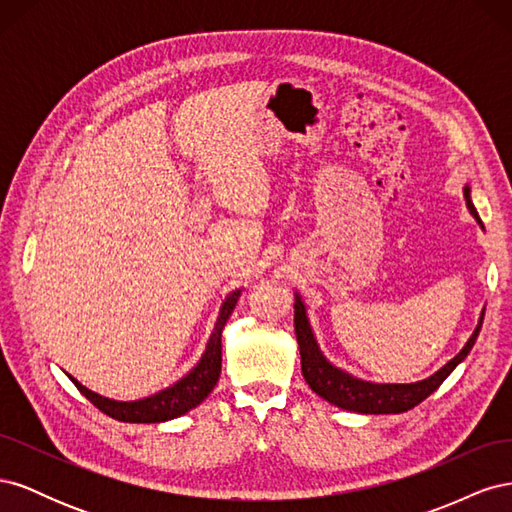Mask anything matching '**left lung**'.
Wrapping results in <instances>:
<instances>
[{
    "label": "left lung",
    "mask_w": 512,
    "mask_h": 512,
    "mask_svg": "<svg viewBox=\"0 0 512 512\" xmlns=\"http://www.w3.org/2000/svg\"><path fill=\"white\" fill-rule=\"evenodd\" d=\"M463 196H466V203L470 213L478 220V224H483L478 218V213L470 200V188L466 185L463 188ZM483 314H480V320L476 324V329L472 337L468 339V344L463 346V350L455 356V359L448 361L440 371L429 376L427 380L421 382H412V384H374V382H365L354 378L346 371L333 367L327 359H324L312 327H309L307 316H305V305L301 297L297 294L294 297V333H297V342H299V352H301V371L303 378L309 384L316 395L322 399H327L329 404L344 408L350 412H361V414H399L412 410L414 406L421 404L423 399H427L438 386L448 378V374L466 359L470 354L476 337L480 333V327H483Z\"/></svg>",
    "instance_id": "8db88e82"
}]
</instances>
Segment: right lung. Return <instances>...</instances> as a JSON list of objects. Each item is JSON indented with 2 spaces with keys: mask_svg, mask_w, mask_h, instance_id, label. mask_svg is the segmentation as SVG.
I'll use <instances>...</instances> for the list:
<instances>
[{
  "mask_svg": "<svg viewBox=\"0 0 512 512\" xmlns=\"http://www.w3.org/2000/svg\"><path fill=\"white\" fill-rule=\"evenodd\" d=\"M239 294L241 292L237 290L226 297L203 359L198 361V365L190 371L188 376L181 378L177 384L168 386V389L138 401H113L85 389V386L81 382H76L74 378L70 380L76 384V389L91 401V404L100 408L104 414L113 416L123 423H164V421H170V418H177L185 412H190L200 404V401H205V397L213 391V386L218 384L220 371H222V331H224L226 320L232 314V309L237 305Z\"/></svg>",
  "mask_w": 512,
  "mask_h": 512,
  "instance_id": "right-lung-1",
  "label": "right lung"
}]
</instances>
